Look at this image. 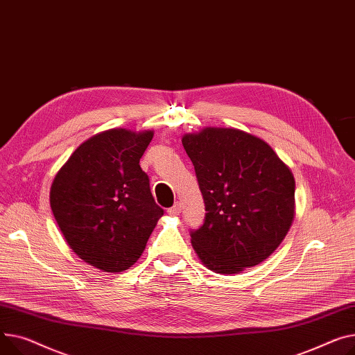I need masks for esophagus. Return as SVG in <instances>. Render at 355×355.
I'll return each mask as SVG.
<instances>
[{"instance_id": "obj_1", "label": "esophagus", "mask_w": 355, "mask_h": 355, "mask_svg": "<svg viewBox=\"0 0 355 355\" xmlns=\"http://www.w3.org/2000/svg\"><path fill=\"white\" fill-rule=\"evenodd\" d=\"M167 212H168L170 216H180V212H181V204H180V202L174 204L171 208L167 209Z\"/></svg>"}]
</instances>
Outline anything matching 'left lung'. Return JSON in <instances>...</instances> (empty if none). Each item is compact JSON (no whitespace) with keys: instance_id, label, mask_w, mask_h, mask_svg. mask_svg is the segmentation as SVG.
I'll return each instance as SVG.
<instances>
[{"instance_id":"left-lung-1","label":"left lung","mask_w":355,"mask_h":355,"mask_svg":"<svg viewBox=\"0 0 355 355\" xmlns=\"http://www.w3.org/2000/svg\"><path fill=\"white\" fill-rule=\"evenodd\" d=\"M205 218L191 231L201 263L217 274H239L268 258L291 227L295 181L264 139L237 128L207 127L185 134Z\"/></svg>"}]
</instances>
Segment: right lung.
Masks as SVG:
<instances>
[{"label": "right lung", "mask_w": 355, "mask_h": 355, "mask_svg": "<svg viewBox=\"0 0 355 355\" xmlns=\"http://www.w3.org/2000/svg\"><path fill=\"white\" fill-rule=\"evenodd\" d=\"M154 131H103L71 154L57 173L50 202L69 248L92 267L120 272L137 263L164 209L139 158Z\"/></svg>", "instance_id": "add662e5"}]
</instances>
